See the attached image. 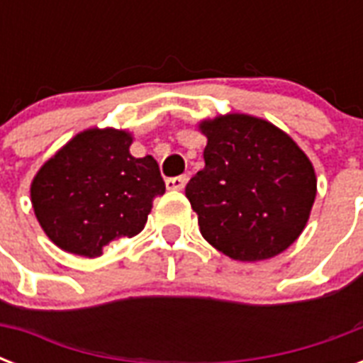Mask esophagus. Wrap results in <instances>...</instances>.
Instances as JSON below:
<instances>
[{
  "label": "esophagus",
  "instance_id": "esophagus-1",
  "mask_svg": "<svg viewBox=\"0 0 363 363\" xmlns=\"http://www.w3.org/2000/svg\"><path fill=\"white\" fill-rule=\"evenodd\" d=\"M188 182V177L186 175H179V177H171L165 181V186L167 190H182V188L186 186Z\"/></svg>",
  "mask_w": 363,
  "mask_h": 363
}]
</instances>
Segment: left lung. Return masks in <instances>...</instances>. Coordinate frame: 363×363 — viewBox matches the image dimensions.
Returning <instances> with one entry per match:
<instances>
[{"label": "left lung", "mask_w": 363, "mask_h": 363, "mask_svg": "<svg viewBox=\"0 0 363 363\" xmlns=\"http://www.w3.org/2000/svg\"><path fill=\"white\" fill-rule=\"evenodd\" d=\"M205 167L184 188L199 232L239 262L286 250L315 203L313 164L290 137L262 118L226 115L199 125Z\"/></svg>", "instance_id": "obj_1"}]
</instances>
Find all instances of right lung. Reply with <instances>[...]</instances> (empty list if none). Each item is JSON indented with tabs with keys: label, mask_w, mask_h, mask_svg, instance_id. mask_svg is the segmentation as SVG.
I'll list each match as a JSON object with an SVG mask.
<instances>
[{
	"label": "right lung",
	"mask_w": 363,
	"mask_h": 363,
	"mask_svg": "<svg viewBox=\"0 0 363 363\" xmlns=\"http://www.w3.org/2000/svg\"><path fill=\"white\" fill-rule=\"evenodd\" d=\"M130 145L125 131L86 130L39 169L31 203L54 245L96 258L111 241L145 228L165 182L156 160L133 158Z\"/></svg>",
	"instance_id": "1"
}]
</instances>
